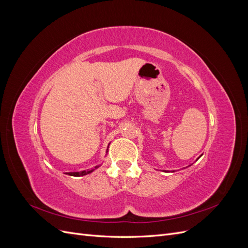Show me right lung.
Segmentation results:
<instances>
[{"label":"right lung","mask_w":248,"mask_h":248,"mask_svg":"<svg viewBox=\"0 0 248 248\" xmlns=\"http://www.w3.org/2000/svg\"><path fill=\"white\" fill-rule=\"evenodd\" d=\"M107 153H108V150H107ZM100 166H96L94 169L91 170H81V171H73V172H67V174L70 175V176H74V177H80V176H85L90 174V172H92L93 170H95L96 169H98Z\"/></svg>","instance_id":"obj_1"}]
</instances>
